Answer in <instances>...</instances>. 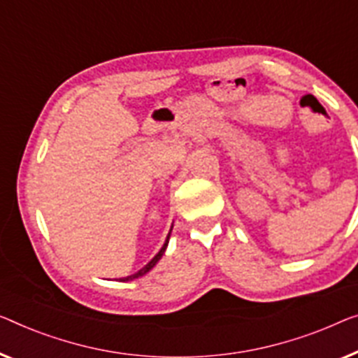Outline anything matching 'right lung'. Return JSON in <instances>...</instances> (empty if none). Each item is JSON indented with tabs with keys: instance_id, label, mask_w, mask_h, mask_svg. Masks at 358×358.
I'll use <instances>...</instances> for the list:
<instances>
[{
	"instance_id": "1",
	"label": "right lung",
	"mask_w": 358,
	"mask_h": 358,
	"mask_svg": "<svg viewBox=\"0 0 358 358\" xmlns=\"http://www.w3.org/2000/svg\"><path fill=\"white\" fill-rule=\"evenodd\" d=\"M170 231H172V230H170ZM169 236H170V233H169ZM169 236H167V239H165V243H164V246H162V249H161V250H159V252H157L156 255H154V259L151 260V262H149L148 265H145V266H143V268H141L140 271H136V273H133V275H130V276H127V278H120V281H130V280L140 278V276H143V275H146V273H148V271H149V270H151V268H152V266H154V265H156V264L159 262V259H161V257H162V255H164V252H165V248H167V244H169Z\"/></svg>"
}]
</instances>
